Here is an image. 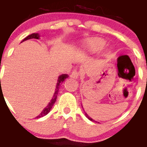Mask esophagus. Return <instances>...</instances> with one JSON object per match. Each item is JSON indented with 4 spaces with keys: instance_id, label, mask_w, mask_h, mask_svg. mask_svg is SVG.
<instances>
[{
    "instance_id": "obj_1",
    "label": "esophagus",
    "mask_w": 147,
    "mask_h": 147,
    "mask_svg": "<svg viewBox=\"0 0 147 147\" xmlns=\"http://www.w3.org/2000/svg\"><path fill=\"white\" fill-rule=\"evenodd\" d=\"M80 75V74L79 71H74L72 72V74H71V77L74 78V79H77V78H79Z\"/></svg>"
}]
</instances>
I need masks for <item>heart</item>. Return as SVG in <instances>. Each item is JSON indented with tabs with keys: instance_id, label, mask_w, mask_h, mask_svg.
Instances as JSON below:
<instances>
[{
	"instance_id": "heart-1",
	"label": "heart",
	"mask_w": 147,
	"mask_h": 147,
	"mask_svg": "<svg viewBox=\"0 0 147 147\" xmlns=\"http://www.w3.org/2000/svg\"><path fill=\"white\" fill-rule=\"evenodd\" d=\"M105 46L104 40L100 38H92L87 40L86 48L88 51L91 53H97L102 51Z\"/></svg>"
}]
</instances>
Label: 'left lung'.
Masks as SVG:
<instances>
[{"label":"left lung","instance_id":"left-lung-1","mask_svg":"<svg viewBox=\"0 0 147 147\" xmlns=\"http://www.w3.org/2000/svg\"><path fill=\"white\" fill-rule=\"evenodd\" d=\"M82 108H83V107H82ZM85 115H86V117H87V118H88V119H89V120L92 121H94V120H93V119H91V118L90 117V116H88V114H87V113H85Z\"/></svg>","mask_w":147,"mask_h":147}]
</instances>
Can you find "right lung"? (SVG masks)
Returning a JSON list of instances; mask_svg holds the SVG:
<instances>
[{"label": "right lung", "instance_id": "obj_1", "mask_svg": "<svg viewBox=\"0 0 147 147\" xmlns=\"http://www.w3.org/2000/svg\"><path fill=\"white\" fill-rule=\"evenodd\" d=\"M29 39H40V35H39L38 33H34L32 34L28 35L26 37L25 39H23V41H25V40H29ZM68 77V75L67 74H62L60 76H59L58 77V80H57V85H56V89H55V92L54 93V96H53L51 100V102L48 104V105L45 108L42 110V111L40 113V115L38 116H37V118H41V117H43L45 115H47L49 112H50L51 109L52 108V107L54 106V103H55L56 100H57V94H58V92H59V87H60L61 84H62L63 82L65 81V79Z\"/></svg>", "mask_w": 147, "mask_h": 147}]
</instances>
